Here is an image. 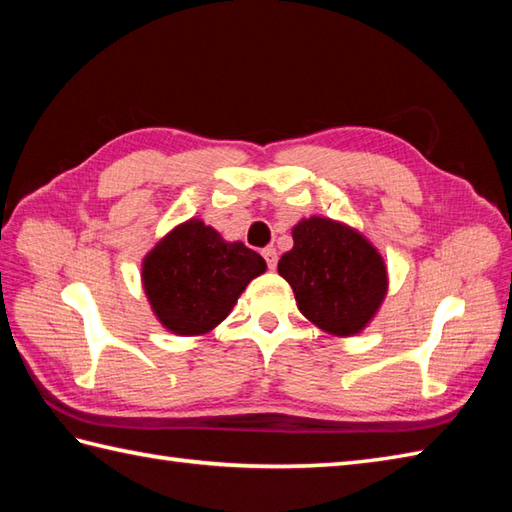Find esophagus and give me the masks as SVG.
Masks as SVG:
<instances>
[{"mask_svg":"<svg viewBox=\"0 0 512 512\" xmlns=\"http://www.w3.org/2000/svg\"><path fill=\"white\" fill-rule=\"evenodd\" d=\"M262 255H264V259H266L268 268L275 270V268H277V250H275L273 246H268V248L262 250Z\"/></svg>","mask_w":512,"mask_h":512,"instance_id":"34e87169","label":"esophagus"}]
</instances>
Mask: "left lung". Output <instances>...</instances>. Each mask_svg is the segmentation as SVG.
<instances>
[{"label":"left lung","instance_id":"obj_1","mask_svg":"<svg viewBox=\"0 0 512 512\" xmlns=\"http://www.w3.org/2000/svg\"><path fill=\"white\" fill-rule=\"evenodd\" d=\"M292 239L277 270L303 317L334 336L361 334L387 295L383 255L356 228L319 215L295 224Z\"/></svg>","mask_w":512,"mask_h":512}]
</instances>
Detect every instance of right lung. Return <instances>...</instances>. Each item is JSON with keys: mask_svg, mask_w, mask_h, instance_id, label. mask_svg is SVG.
Listing matches in <instances>:
<instances>
[{"mask_svg": "<svg viewBox=\"0 0 512 512\" xmlns=\"http://www.w3.org/2000/svg\"><path fill=\"white\" fill-rule=\"evenodd\" d=\"M266 273L262 255L226 242L198 217L178 224L143 259V288L162 328L200 336L217 328L255 277Z\"/></svg>", "mask_w": 512, "mask_h": 512, "instance_id": "1", "label": "right lung"}]
</instances>
